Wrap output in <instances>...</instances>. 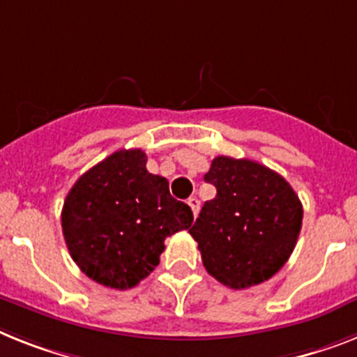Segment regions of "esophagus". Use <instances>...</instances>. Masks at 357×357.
Listing matches in <instances>:
<instances>
[{"label":"esophagus","mask_w":357,"mask_h":357,"mask_svg":"<svg viewBox=\"0 0 357 357\" xmlns=\"http://www.w3.org/2000/svg\"><path fill=\"white\" fill-rule=\"evenodd\" d=\"M187 203H188V206L192 208V214H194V218H196L197 212H199V199H197L196 196H192V197H188Z\"/></svg>","instance_id":"34e87169"}]
</instances>
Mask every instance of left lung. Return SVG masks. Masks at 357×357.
Returning <instances> with one entry per match:
<instances>
[{
  "label": "left lung",
  "instance_id": "left-lung-1",
  "mask_svg": "<svg viewBox=\"0 0 357 357\" xmlns=\"http://www.w3.org/2000/svg\"><path fill=\"white\" fill-rule=\"evenodd\" d=\"M218 194L188 229L206 272L230 289L271 280L298 241L303 206L274 170L252 160L218 155L205 174Z\"/></svg>",
  "mask_w": 357,
  "mask_h": 357
}]
</instances>
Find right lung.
Listing matches in <instances>:
<instances>
[{
    "mask_svg": "<svg viewBox=\"0 0 357 357\" xmlns=\"http://www.w3.org/2000/svg\"><path fill=\"white\" fill-rule=\"evenodd\" d=\"M192 221L190 206L170 196L169 181L146 170L139 149L114 152L86 170L61 211L72 259L96 283L119 290L151 274L165 239Z\"/></svg>",
    "mask_w": 357,
    "mask_h": 357,
    "instance_id": "obj_1",
    "label": "right lung"
}]
</instances>
